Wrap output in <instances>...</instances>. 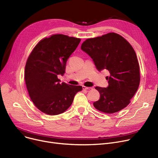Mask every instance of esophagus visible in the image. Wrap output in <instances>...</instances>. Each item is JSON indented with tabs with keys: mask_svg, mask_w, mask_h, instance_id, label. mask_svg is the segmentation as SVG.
<instances>
[{
	"mask_svg": "<svg viewBox=\"0 0 158 158\" xmlns=\"http://www.w3.org/2000/svg\"><path fill=\"white\" fill-rule=\"evenodd\" d=\"M82 89H88V90H89V89H92V87H86V86H82Z\"/></svg>",
	"mask_w": 158,
	"mask_h": 158,
	"instance_id": "1",
	"label": "esophagus"
}]
</instances>
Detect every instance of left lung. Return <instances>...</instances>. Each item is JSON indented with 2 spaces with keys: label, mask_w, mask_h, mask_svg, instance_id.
Returning <instances> with one entry per match:
<instances>
[{
  "label": "left lung",
  "mask_w": 158,
  "mask_h": 158,
  "mask_svg": "<svg viewBox=\"0 0 158 158\" xmlns=\"http://www.w3.org/2000/svg\"><path fill=\"white\" fill-rule=\"evenodd\" d=\"M82 51L93 60L97 69L108 70L109 86H97L100 93L94 106L98 111L108 114L126 107L139 87V66L135 50L128 41L114 32L87 39L81 45Z\"/></svg>",
  "instance_id": "left-lung-1"
}]
</instances>
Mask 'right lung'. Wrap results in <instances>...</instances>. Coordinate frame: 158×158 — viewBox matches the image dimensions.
<instances>
[{"instance_id":"obj_1","label":"right lung","mask_w":158,"mask_h":158,"mask_svg":"<svg viewBox=\"0 0 158 158\" xmlns=\"http://www.w3.org/2000/svg\"><path fill=\"white\" fill-rule=\"evenodd\" d=\"M80 41V38L54 35L41 40L28 57L25 68L27 89L32 102L45 114L64 112L82 89L81 86L60 84L57 78L64 73L66 61Z\"/></svg>"}]
</instances>
